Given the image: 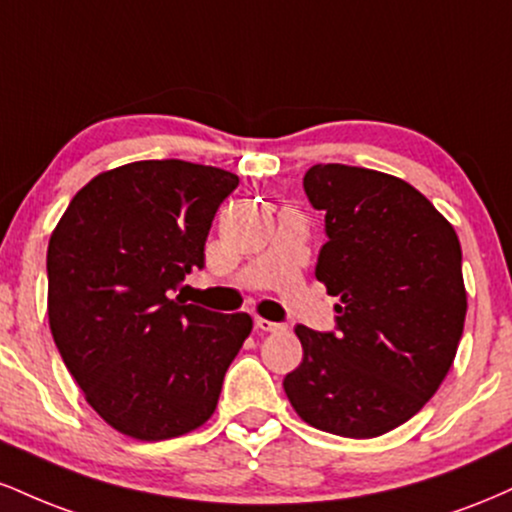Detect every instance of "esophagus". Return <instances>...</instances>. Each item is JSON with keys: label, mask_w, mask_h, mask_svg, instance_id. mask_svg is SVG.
Returning <instances> with one entry per match:
<instances>
[{"label": "esophagus", "mask_w": 512, "mask_h": 512, "mask_svg": "<svg viewBox=\"0 0 512 512\" xmlns=\"http://www.w3.org/2000/svg\"><path fill=\"white\" fill-rule=\"evenodd\" d=\"M255 327L262 332H279V330H286V325H281V322H272L267 320V317H255Z\"/></svg>", "instance_id": "34e87169"}]
</instances>
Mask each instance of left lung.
Here are the masks:
<instances>
[{"instance_id": "1", "label": "left lung", "mask_w": 512, "mask_h": 512, "mask_svg": "<svg viewBox=\"0 0 512 512\" xmlns=\"http://www.w3.org/2000/svg\"><path fill=\"white\" fill-rule=\"evenodd\" d=\"M305 195L325 211L315 279L337 296V332L298 325L303 361L284 378L305 424L378 438L436 395L467 315L462 248L416 187L380 170L317 163Z\"/></svg>"}]
</instances>
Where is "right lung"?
Listing matches in <instances>:
<instances>
[{
	"instance_id": "1",
	"label": "right lung",
	"mask_w": 512,
	"mask_h": 512,
	"mask_svg": "<svg viewBox=\"0 0 512 512\" xmlns=\"http://www.w3.org/2000/svg\"><path fill=\"white\" fill-rule=\"evenodd\" d=\"M238 175L134 161L76 192L48 245V317L93 411L122 436L168 440L204 426L252 317L219 315L170 293L192 267Z\"/></svg>"
}]
</instances>
